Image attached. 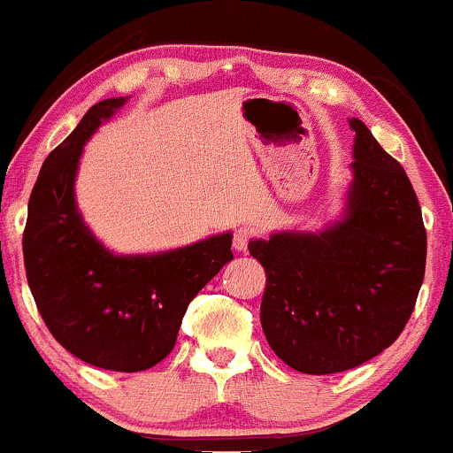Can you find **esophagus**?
<instances>
[{
    "label": "esophagus",
    "instance_id": "obj_1",
    "mask_svg": "<svg viewBox=\"0 0 453 453\" xmlns=\"http://www.w3.org/2000/svg\"><path fill=\"white\" fill-rule=\"evenodd\" d=\"M254 237V231L250 226H240L235 228V235H233V248L237 252H246L248 250V243Z\"/></svg>",
    "mask_w": 453,
    "mask_h": 453
}]
</instances>
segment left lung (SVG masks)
<instances>
[{"mask_svg":"<svg viewBox=\"0 0 453 453\" xmlns=\"http://www.w3.org/2000/svg\"><path fill=\"white\" fill-rule=\"evenodd\" d=\"M347 211L319 233L252 240L265 267L261 325L269 347L306 374L377 357L403 334L426 272V228L413 186L357 117Z\"/></svg>","mask_w":453,"mask_h":453,"instance_id":"obj_1","label":"left lung"}]
</instances>
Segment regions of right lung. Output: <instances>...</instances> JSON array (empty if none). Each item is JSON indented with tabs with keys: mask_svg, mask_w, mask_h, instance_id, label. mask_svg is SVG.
I'll return each mask as SVG.
<instances>
[{
	"mask_svg": "<svg viewBox=\"0 0 453 453\" xmlns=\"http://www.w3.org/2000/svg\"><path fill=\"white\" fill-rule=\"evenodd\" d=\"M126 98L94 104L44 160L29 196L23 257L49 332L74 357L115 372L156 365L175 347L188 303L233 258L231 233L158 254H113L76 210L83 145Z\"/></svg>",
	"mask_w": 453,
	"mask_h": 453,
	"instance_id": "add662e5",
	"label": "right lung"
}]
</instances>
